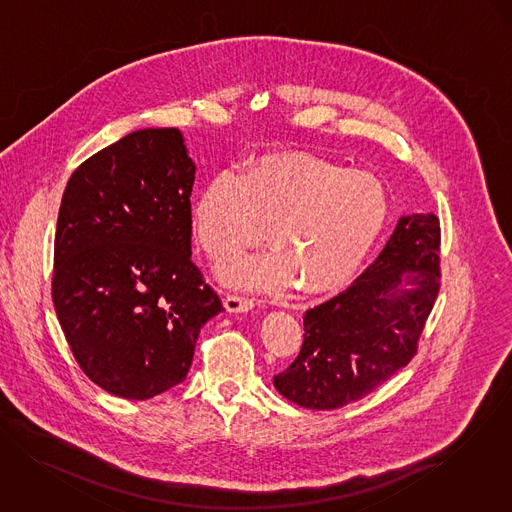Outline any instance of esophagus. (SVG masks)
<instances>
[{"label": "esophagus", "mask_w": 512, "mask_h": 512, "mask_svg": "<svg viewBox=\"0 0 512 512\" xmlns=\"http://www.w3.org/2000/svg\"><path fill=\"white\" fill-rule=\"evenodd\" d=\"M255 304H257L255 298L243 296V294H228L224 300V306L228 312H249L255 308Z\"/></svg>", "instance_id": "34e87169"}]
</instances>
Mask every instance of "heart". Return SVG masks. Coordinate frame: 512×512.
Here are the masks:
<instances>
[{
    "mask_svg": "<svg viewBox=\"0 0 512 512\" xmlns=\"http://www.w3.org/2000/svg\"><path fill=\"white\" fill-rule=\"evenodd\" d=\"M384 183L310 154L249 161L236 177H212L193 200V236L218 265L263 241L273 249L234 263L239 286L308 294L339 288L370 253L388 218Z\"/></svg>",
    "mask_w": 512,
    "mask_h": 512,
    "instance_id": "heart-1",
    "label": "heart"
}]
</instances>
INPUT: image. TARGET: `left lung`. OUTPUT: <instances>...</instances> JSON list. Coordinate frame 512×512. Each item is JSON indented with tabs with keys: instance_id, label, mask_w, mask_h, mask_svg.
I'll return each mask as SVG.
<instances>
[{
	"instance_id": "obj_1",
	"label": "left lung",
	"mask_w": 512,
	"mask_h": 512,
	"mask_svg": "<svg viewBox=\"0 0 512 512\" xmlns=\"http://www.w3.org/2000/svg\"><path fill=\"white\" fill-rule=\"evenodd\" d=\"M440 290V220L403 216L376 261L304 315V343L275 376L288 401L337 409L382 386L417 354Z\"/></svg>"
}]
</instances>
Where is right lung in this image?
Segmentation results:
<instances>
[{"instance_id":"obj_1","label":"right lung","mask_w":512,"mask_h":512,"mask_svg":"<svg viewBox=\"0 0 512 512\" xmlns=\"http://www.w3.org/2000/svg\"><path fill=\"white\" fill-rule=\"evenodd\" d=\"M195 163L177 128H144L72 173L56 224L52 302L83 374L150 399L181 384L224 310L191 259Z\"/></svg>"}]
</instances>
